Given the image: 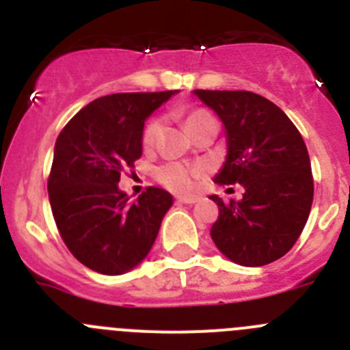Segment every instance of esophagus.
Returning a JSON list of instances; mask_svg holds the SVG:
<instances>
[{
  "mask_svg": "<svg viewBox=\"0 0 350 350\" xmlns=\"http://www.w3.org/2000/svg\"><path fill=\"white\" fill-rule=\"evenodd\" d=\"M178 203H184V205H193V203H198V198L193 196H177Z\"/></svg>",
  "mask_w": 350,
  "mask_h": 350,
  "instance_id": "34e87169",
  "label": "esophagus"
}]
</instances>
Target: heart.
Returning <instances> with one entry per match:
<instances>
[{"label":"heart","mask_w":350,"mask_h":350,"mask_svg":"<svg viewBox=\"0 0 350 350\" xmlns=\"http://www.w3.org/2000/svg\"><path fill=\"white\" fill-rule=\"evenodd\" d=\"M212 119V116L203 110H194L189 116L185 117V126L189 131H193L196 126H200L205 120ZM161 131V120L152 119L145 126L144 129V137H142V142H144L145 147L152 145L156 142L157 135ZM203 168L202 166H194V165H184V163H166L161 168H157L156 178L159 180V184H163L168 189L175 191V193H191V191L196 187L198 178L202 177Z\"/></svg>","instance_id":"1"}]
</instances>
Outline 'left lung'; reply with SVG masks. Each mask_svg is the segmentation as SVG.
Listing matches in <instances>:
<instances>
[{"label": "left lung", "instance_id": "obj_1", "mask_svg": "<svg viewBox=\"0 0 350 350\" xmlns=\"http://www.w3.org/2000/svg\"><path fill=\"white\" fill-rule=\"evenodd\" d=\"M203 103L222 120L228 154L213 180L243 185L240 202L224 203L210 237L222 254L242 267L277 261L295 245L314 200L307 145L289 117L249 91H203Z\"/></svg>", "mask_w": 350, "mask_h": 350}]
</instances>
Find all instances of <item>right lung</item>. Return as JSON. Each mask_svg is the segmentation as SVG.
I'll return each mask as SVG.
<instances>
[{"mask_svg":"<svg viewBox=\"0 0 350 350\" xmlns=\"http://www.w3.org/2000/svg\"><path fill=\"white\" fill-rule=\"evenodd\" d=\"M175 94L119 92L91 101L68 122L54 147L49 200L61 238L91 270L122 275L152 249L173 205L168 191L147 187L131 202L120 173L142 156L147 117Z\"/></svg>","mask_w":350,"mask_h":350,"instance_id":"add662e5","label":"right lung"}]
</instances>
